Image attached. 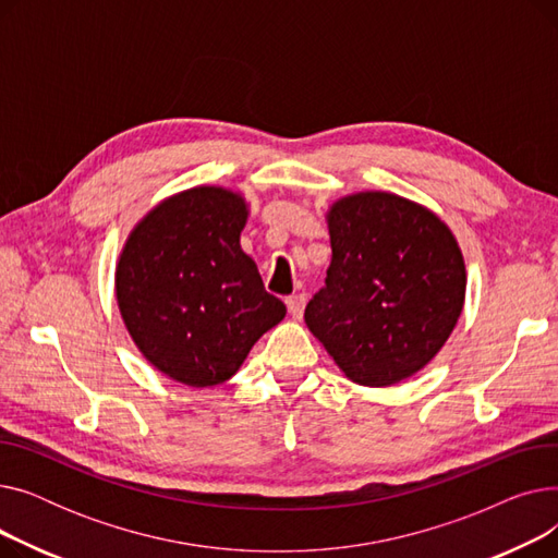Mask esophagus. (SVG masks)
<instances>
[{
    "label": "esophagus",
    "instance_id": "obj_1",
    "mask_svg": "<svg viewBox=\"0 0 558 558\" xmlns=\"http://www.w3.org/2000/svg\"><path fill=\"white\" fill-rule=\"evenodd\" d=\"M287 310H289V314L294 316V318H301V316H303V310H305V296H303V294L289 296V299H287Z\"/></svg>",
    "mask_w": 558,
    "mask_h": 558
}]
</instances>
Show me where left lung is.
I'll list each match as a JSON object with an SVG mask.
<instances>
[{"label":"left lung","instance_id":"left-lung-1","mask_svg":"<svg viewBox=\"0 0 558 558\" xmlns=\"http://www.w3.org/2000/svg\"><path fill=\"white\" fill-rule=\"evenodd\" d=\"M332 262L305 324L364 387L421 371L448 341L465 296V267L448 226L387 192L341 198L328 215Z\"/></svg>","mask_w":558,"mask_h":558}]
</instances>
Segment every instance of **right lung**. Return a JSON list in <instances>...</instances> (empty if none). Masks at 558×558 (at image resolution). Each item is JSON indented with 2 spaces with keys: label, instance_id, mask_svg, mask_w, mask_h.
<instances>
[{
  "label": "right lung",
  "instance_id": "right-lung-1",
  "mask_svg": "<svg viewBox=\"0 0 558 558\" xmlns=\"http://www.w3.org/2000/svg\"><path fill=\"white\" fill-rule=\"evenodd\" d=\"M244 223L242 196L194 187L146 215L117 264L124 324L142 355L175 383H226L284 318V303L240 246Z\"/></svg>",
  "mask_w": 558,
  "mask_h": 558
}]
</instances>
